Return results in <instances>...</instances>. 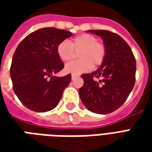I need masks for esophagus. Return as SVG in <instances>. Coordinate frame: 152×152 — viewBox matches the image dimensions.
<instances>
[{
    "label": "esophagus",
    "instance_id": "34e87169",
    "mask_svg": "<svg viewBox=\"0 0 152 152\" xmlns=\"http://www.w3.org/2000/svg\"><path fill=\"white\" fill-rule=\"evenodd\" d=\"M77 76H78V75H75V74H72V79H75V78H76V77H77Z\"/></svg>",
    "mask_w": 152,
    "mask_h": 152
}]
</instances>
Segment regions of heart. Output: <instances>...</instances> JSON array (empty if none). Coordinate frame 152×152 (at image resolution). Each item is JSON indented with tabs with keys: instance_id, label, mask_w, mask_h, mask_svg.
Returning <instances> with one entry per match:
<instances>
[{
	"instance_id": "b5f03b06",
	"label": "heart",
	"mask_w": 152,
	"mask_h": 152,
	"mask_svg": "<svg viewBox=\"0 0 152 152\" xmlns=\"http://www.w3.org/2000/svg\"><path fill=\"white\" fill-rule=\"evenodd\" d=\"M79 53V61L71 62L65 65L66 73L80 74L92 69L93 66H98L104 61L106 56L105 46L97 41L95 37L89 34H81L70 41L63 40L57 47V53L63 62L72 59L75 53Z\"/></svg>"
}]
</instances>
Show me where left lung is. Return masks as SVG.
I'll return each instance as SVG.
<instances>
[{"mask_svg": "<svg viewBox=\"0 0 152 152\" xmlns=\"http://www.w3.org/2000/svg\"><path fill=\"white\" fill-rule=\"evenodd\" d=\"M99 36L106 48L104 61L98 70L81 77L79 89L83 104L90 112L109 114L124 104L134 88L136 60L130 47L119 35L106 30H89ZM101 79L98 81L95 77Z\"/></svg>", "mask_w": 152, "mask_h": 152, "instance_id": "1", "label": "left lung"}]
</instances>
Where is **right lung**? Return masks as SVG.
<instances>
[{
    "mask_svg": "<svg viewBox=\"0 0 152 152\" xmlns=\"http://www.w3.org/2000/svg\"><path fill=\"white\" fill-rule=\"evenodd\" d=\"M72 36L66 30L40 28L27 36L15 50L10 67L13 89L28 109L45 112L58 104L72 76H53L64 66L57 47Z\"/></svg>",
    "mask_w": 152,
    "mask_h": 152,
    "instance_id": "add662e5",
    "label": "right lung"
}]
</instances>
